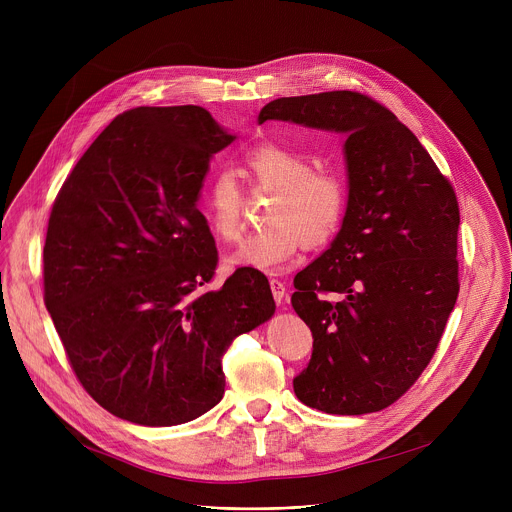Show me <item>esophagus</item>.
<instances>
[{
  "mask_svg": "<svg viewBox=\"0 0 512 512\" xmlns=\"http://www.w3.org/2000/svg\"><path fill=\"white\" fill-rule=\"evenodd\" d=\"M269 285H271V294H273L275 302H277V304H283V298H285V285H283L279 279H271V281H269Z\"/></svg>",
  "mask_w": 512,
  "mask_h": 512,
  "instance_id": "34e87169",
  "label": "esophagus"
}]
</instances>
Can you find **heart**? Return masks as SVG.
Wrapping results in <instances>:
<instances>
[{
  "instance_id": "obj_1",
  "label": "heart",
  "mask_w": 512,
  "mask_h": 512,
  "mask_svg": "<svg viewBox=\"0 0 512 512\" xmlns=\"http://www.w3.org/2000/svg\"><path fill=\"white\" fill-rule=\"evenodd\" d=\"M243 166L253 186L275 192L265 214L267 229L247 235L231 263L275 273L298 255L302 245L318 247L340 227L346 186L334 172L314 170L308 154L285 143L265 141L251 148ZM245 196L231 172H216L200 200L212 233L235 241L243 225Z\"/></svg>"
}]
</instances>
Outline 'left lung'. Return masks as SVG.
<instances>
[{
	"instance_id": "obj_1",
	"label": "left lung",
	"mask_w": 512,
	"mask_h": 512,
	"mask_svg": "<svg viewBox=\"0 0 512 512\" xmlns=\"http://www.w3.org/2000/svg\"><path fill=\"white\" fill-rule=\"evenodd\" d=\"M269 119L344 133L342 229L294 279L314 350L294 379L302 403L332 415L389 407L425 371L456 306L460 208L454 186L387 107L356 91L281 97Z\"/></svg>"
}]
</instances>
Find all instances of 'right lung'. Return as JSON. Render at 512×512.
<instances>
[{"label": "right lung", "mask_w": 512, "mask_h": 512, "mask_svg": "<svg viewBox=\"0 0 512 512\" xmlns=\"http://www.w3.org/2000/svg\"><path fill=\"white\" fill-rule=\"evenodd\" d=\"M235 135L196 105L117 115L64 180L44 243V304L85 391L131 423L192 421L225 393L223 354L275 314L267 277L218 253L196 202Z\"/></svg>", "instance_id": "right-lung-1"}]
</instances>
